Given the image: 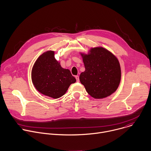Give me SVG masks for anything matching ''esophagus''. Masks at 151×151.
<instances>
[{"mask_svg": "<svg viewBox=\"0 0 151 151\" xmlns=\"http://www.w3.org/2000/svg\"><path fill=\"white\" fill-rule=\"evenodd\" d=\"M75 78H76V82H79V76H75Z\"/></svg>", "mask_w": 151, "mask_h": 151, "instance_id": "esophagus-1", "label": "esophagus"}]
</instances>
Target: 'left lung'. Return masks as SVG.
Masks as SVG:
<instances>
[{"mask_svg":"<svg viewBox=\"0 0 151 151\" xmlns=\"http://www.w3.org/2000/svg\"><path fill=\"white\" fill-rule=\"evenodd\" d=\"M89 55L81 54L85 70L79 80L93 98H104L117 89L121 79L119 62L115 56L103 47L92 48Z\"/></svg>","mask_w":151,"mask_h":151,"instance_id":"8db88e82","label":"left lung"}]
</instances>
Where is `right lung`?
I'll return each mask as SVG.
<instances>
[{
  "label": "right lung",
  "mask_w": 151,
  "mask_h": 151,
  "mask_svg": "<svg viewBox=\"0 0 151 151\" xmlns=\"http://www.w3.org/2000/svg\"><path fill=\"white\" fill-rule=\"evenodd\" d=\"M32 83L40 93L58 98L63 96L70 84L76 82L69 69L61 67L55 58V52L42 54L35 62L31 73Z\"/></svg>",
  "instance_id": "right-lung-1"
}]
</instances>
